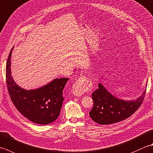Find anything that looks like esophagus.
I'll return each mask as SVG.
<instances>
[{
  "instance_id": "34e87169",
  "label": "esophagus",
  "mask_w": 153,
  "mask_h": 153,
  "mask_svg": "<svg viewBox=\"0 0 153 153\" xmlns=\"http://www.w3.org/2000/svg\"><path fill=\"white\" fill-rule=\"evenodd\" d=\"M92 82L90 79L85 76L80 77L76 81L72 86V92L76 96H82L85 91H90L92 89Z\"/></svg>"
}]
</instances>
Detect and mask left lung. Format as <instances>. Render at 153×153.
Instances as JSON below:
<instances>
[{
	"label": "left lung",
	"mask_w": 153,
	"mask_h": 153,
	"mask_svg": "<svg viewBox=\"0 0 153 153\" xmlns=\"http://www.w3.org/2000/svg\"><path fill=\"white\" fill-rule=\"evenodd\" d=\"M98 87L92 93L94 107L89 116L100 125L115 123L129 117L141 105L146 94L145 91L136 100L125 101L113 96L101 83Z\"/></svg>",
	"instance_id": "left-lung-1"
}]
</instances>
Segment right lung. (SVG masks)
<instances>
[{
	"mask_svg": "<svg viewBox=\"0 0 153 153\" xmlns=\"http://www.w3.org/2000/svg\"><path fill=\"white\" fill-rule=\"evenodd\" d=\"M9 53L6 66V80L9 95L17 110L30 121L36 124L47 125L58 117L64 101L63 89L68 78L55 79L41 88L26 90L14 82L11 76Z\"/></svg>",
	"mask_w": 153,
	"mask_h": 153,
	"instance_id": "right-lung-1",
	"label": "right lung"
}]
</instances>
